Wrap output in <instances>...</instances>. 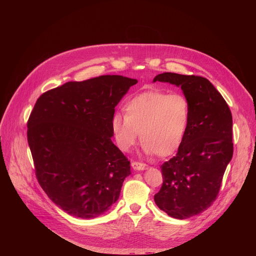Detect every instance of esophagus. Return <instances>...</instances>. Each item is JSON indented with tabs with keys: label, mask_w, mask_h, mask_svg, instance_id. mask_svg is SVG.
<instances>
[{
	"label": "esophagus",
	"mask_w": 256,
	"mask_h": 256,
	"mask_svg": "<svg viewBox=\"0 0 256 256\" xmlns=\"http://www.w3.org/2000/svg\"><path fill=\"white\" fill-rule=\"evenodd\" d=\"M132 167L134 169V170H144L148 168V165L144 164V163H142V162H136V161H134L132 163Z\"/></svg>",
	"instance_id": "34e87169"
}]
</instances>
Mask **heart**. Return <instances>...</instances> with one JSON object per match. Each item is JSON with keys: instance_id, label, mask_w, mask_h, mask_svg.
I'll return each instance as SVG.
<instances>
[{"instance_id": "obj_1", "label": "heart", "mask_w": 256, "mask_h": 256, "mask_svg": "<svg viewBox=\"0 0 256 256\" xmlns=\"http://www.w3.org/2000/svg\"><path fill=\"white\" fill-rule=\"evenodd\" d=\"M126 114H116L112 128L118 147L130 151L138 134L147 155L167 157L175 153L186 136L190 120V104L182 94L148 91L134 96Z\"/></svg>"}]
</instances>
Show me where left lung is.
Wrapping results in <instances>:
<instances>
[{
    "label": "left lung",
    "mask_w": 256,
    "mask_h": 256,
    "mask_svg": "<svg viewBox=\"0 0 256 256\" xmlns=\"http://www.w3.org/2000/svg\"><path fill=\"white\" fill-rule=\"evenodd\" d=\"M154 82L181 87L190 104V120L177 154L161 165L163 184L154 200L168 216L184 220L212 206L233 156L232 114L206 78L163 72Z\"/></svg>",
    "instance_id": "1"
}]
</instances>
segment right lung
I'll return each instance as SVG.
<instances>
[{
    "label": "right lung",
    "instance_id": "obj_1",
    "mask_svg": "<svg viewBox=\"0 0 256 256\" xmlns=\"http://www.w3.org/2000/svg\"><path fill=\"white\" fill-rule=\"evenodd\" d=\"M136 79L105 75L44 92L27 122L35 175L62 210L96 218L120 198L130 162L112 142L114 107Z\"/></svg>",
    "mask_w": 256,
    "mask_h": 256
}]
</instances>
